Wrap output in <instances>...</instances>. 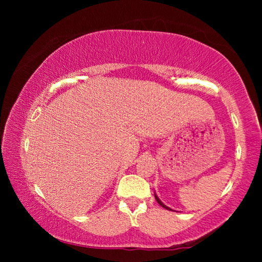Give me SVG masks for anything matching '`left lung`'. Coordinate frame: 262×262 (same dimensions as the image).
Instances as JSON below:
<instances>
[{
    "label": "left lung",
    "mask_w": 262,
    "mask_h": 262,
    "mask_svg": "<svg viewBox=\"0 0 262 262\" xmlns=\"http://www.w3.org/2000/svg\"><path fill=\"white\" fill-rule=\"evenodd\" d=\"M155 199H156V201L159 203V205H161L163 208H165V209H167V210H172L171 209V208L170 207H167V206H165V205H164V203L161 201V200H159V198L157 196V195L156 194H155Z\"/></svg>",
    "instance_id": "obj_1"
}]
</instances>
